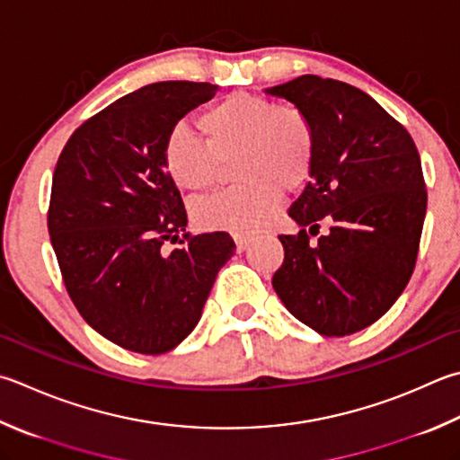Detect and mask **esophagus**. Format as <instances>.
<instances>
[{
  "mask_svg": "<svg viewBox=\"0 0 460 460\" xmlns=\"http://www.w3.org/2000/svg\"><path fill=\"white\" fill-rule=\"evenodd\" d=\"M234 242H236L238 252H244V250L250 246V242H252V236H244V234H234Z\"/></svg>",
  "mask_w": 460,
  "mask_h": 460,
  "instance_id": "34e87169",
  "label": "esophagus"
}]
</instances>
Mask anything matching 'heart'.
Wrapping results in <instances>:
<instances>
[{
	"instance_id": "b5f03b06",
	"label": "heart",
	"mask_w": 460,
	"mask_h": 460,
	"mask_svg": "<svg viewBox=\"0 0 460 460\" xmlns=\"http://www.w3.org/2000/svg\"><path fill=\"white\" fill-rule=\"evenodd\" d=\"M204 140L174 126L164 140L162 160L174 184L188 192L210 188L220 162L234 160L238 186L198 202L194 218L206 230L256 234L274 218L280 190H296L310 176L316 136L306 114L264 95L238 92L208 108L198 119Z\"/></svg>"
}]
</instances>
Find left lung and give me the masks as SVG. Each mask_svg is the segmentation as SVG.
<instances>
[{
	"mask_svg": "<svg viewBox=\"0 0 460 460\" xmlns=\"http://www.w3.org/2000/svg\"><path fill=\"white\" fill-rule=\"evenodd\" d=\"M306 114L316 136L310 181L292 202L294 236L272 286L300 323L323 336L362 331L409 284L427 214L420 155L411 134L354 85L300 75L264 90ZM332 232L318 243L319 220Z\"/></svg>",
	"mask_w": 460,
	"mask_h": 460,
	"instance_id": "1",
	"label": "left lung"
}]
</instances>
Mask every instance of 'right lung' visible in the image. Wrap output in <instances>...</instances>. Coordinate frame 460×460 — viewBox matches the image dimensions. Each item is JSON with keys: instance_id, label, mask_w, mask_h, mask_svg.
I'll return each instance as SVG.
<instances>
[{"instance_id": "add662e5", "label": "right lung", "mask_w": 460, "mask_h": 460, "mask_svg": "<svg viewBox=\"0 0 460 460\" xmlns=\"http://www.w3.org/2000/svg\"><path fill=\"white\" fill-rule=\"evenodd\" d=\"M216 92L206 82L144 85L77 128L56 164L48 230L67 294L95 332L126 350L176 349L234 256L230 234L186 232L162 160L170 129ZM168 239L182 246L168 253Z\"/></svg>"}]
</instances>
